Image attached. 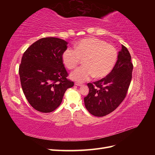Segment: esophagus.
Segmentation results:
<instances>
[{"label":"esophagus","mask_w":155,"mask_h":155,"mask_svg":"<svg viewBox=\"0 0 155 155\" xmlns=\"http://www.w3.org/2000/svg\"><path fill=\"white\" fill-rule=\"evenodd\" d=\"M74 84H75V85H77V86H78V87H81L82 85H83V84H82L81 83H77V82H75V83H74Z\"/></svg>","instance_id":"esophagus-1"}]
</instances>
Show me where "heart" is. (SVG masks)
I'll use <instances>...</instances> for the list:
<instances>
[{"instance_id": "heart-1", "label": "heart", "mask_w": 155, "mask_h": 155, "mask_svg": "<svg viewBox=\"0 0 155 155\" xmlns=\"http://www.w3.org/2000/svg\"><path fill=\"white\" fill-rule=\"evenodd\" d=\"M74 48H67L62 54V60L69 70L75 68L83 59L84 65L71 74V78L79 83L91 77L101 78L110 73L118 58L114 46L94 37L81 39L76 42Z\"/></svg>"}]
</instances>
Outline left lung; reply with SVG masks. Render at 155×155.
<instances>
[{"label":"left lung","instance_id":"8db88e82","mask_svg":"<svg viewBox=\"0 0 155 155\" xmlns=\"http://www.w3.org/2000/svg\"><path fill=\"white\" fill-rule=\"evenodd\" d=\"M133 64L127 47L121 45L118 60L106 77L88 83L89 93L84 98V105L95 117H104L119 106L126 97L129 88Z\"/></svg>","mask_w":155,"mask_h":155}]
</instances>
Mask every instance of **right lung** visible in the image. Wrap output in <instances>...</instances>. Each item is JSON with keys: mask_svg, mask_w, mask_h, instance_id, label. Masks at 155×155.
<instances>
[{"mask_svg": "<svg viewBox=\"0 0 155 155\" xmlns=\"http://www.w3.org/2000/svg\"><path fill=\"white\" fill-rule=\"evenodd\" d=\"M67 44L58 38H42L22 55L18 69L22 89L29 104L41 113L57 108L65 91L74 86L62 60Z\"/></svg>", "mask_w": 155, "mask_h": 155, "instance_id": "add662e5", "label": "right lung"}]
</instances>
